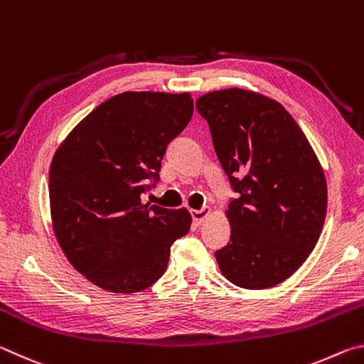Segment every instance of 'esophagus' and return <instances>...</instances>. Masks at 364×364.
<instances>
[{
  "instance_id": "1",
  "label": "esophagus",
  "mask_w": 364,
  "mask_h": 364,
  "mask_svg": "<svg viewBox=\"0 0 364 364\" xmlns=\"http://www.w3.org/2000/svg\"><path fill=\"white\" fill-rule=\"evenodd\" d=\"M208 215H210V208H200V210H193L191 212V217H193V221L196 225H200Z\"/></svg>"
}]
</instances>
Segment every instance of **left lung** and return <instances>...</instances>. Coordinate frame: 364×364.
Returning a JSON list of instances; mask_svg holds the SVG:
<instances>
[{"label": "left lung", "instance_id": "left-lung-1", "mask_svg": "<svg viewBox=\"0 0 364 364\" xmlns=\"http://www.w3.org/2000/svg\"><path fill=\"white\" fill-rule=\"evenodd\" d=\"M237 199L231 237L215 252L228 281L268 289L300 268L321 234L328 188L315 151L279 102L254 91H212L196 101Z\"/></svg>", "mask_w": 364, "mask_h": 364}]
</instances>
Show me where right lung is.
I'll return each instance as SVG.
<instances>
[{"instance_id":"1","label":"right lung","mask_w":364,"mask_h":364,"mask_svg":"<svg viewBox=\"0 0 364 364\" xmlns=\"http://www.w3.org/2000/svg\"><path fill=\"white\" fill-rule=\"evenodd\" d=\"M189 93L128 91L73 128L49 168L54 234L86 279L115 294L162 278L170 247L188 234L186 208L143 204L159 181L167 146L193 117Z\"/></svg>"}]
</instances>
